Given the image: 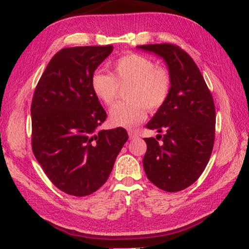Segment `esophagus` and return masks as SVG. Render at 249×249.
Returning a JSON list of instances; mask_svg holds the SVG:
<instances>
[{
  "mask_svg": "<svg viewBox=\"0 0 249 249\" xmlns=\"http://www.w3.org/2000/svg\"><path fill=\"white\" fill-rule=\"evenodd\" d=\"M128 136H129V139L131 140V139H135V138H137V137H138V133H137V131H135V130H129L128 131Z\"/></svg>",
  "mask_w": 249,
  "mask_h": 249,
  "instance_id": "34e87169",
  "label": "esophagus"
}]
</instances>
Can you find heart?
Here are the masks:
<instances>
[{
    "label": "heart",
    "mask_w": 249,
    "mask_h": 249,
    "mask_svg": "<svg viewBox=\"0 0 249 249\" xmlns=\"http://www.w3.org/2000/svg\"><path fill=\"white\" fill-rule=\"evenodd\" d=\"M109 73L95 72L91 88L95 96L106 106H112L125 88L128 100L111 109L109 120L115 127L131 128L146 118V109H160L170 95L171 77L165 67L157 66L150 57L129 53L114 62Z\"/></svg>",
    "instance_id": "1"
}]
</instances>
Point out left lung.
Segmentation results:
<instances>
[{
    "label": "left lung",
    "mask_w": 249,
    "mask_h": 249,
    "mask_svg": "<svg viewBox=\"0 0 249 249\" xmlns=\"http://www.w3.org/2000/svg\"><path fill=\"white\" fill-rule=\"evenodd\" d=\"M137 48L160 56L171 77L167 102L146 124V128L165 134L157 135L161 144L155 138L144 139V171L158 188L179 192L197 181L212 154L216 122L212 94L198 66L179 47L155 44Z\"/></svg>",
    "instance_id": "8db88e82"
}]
</instances>
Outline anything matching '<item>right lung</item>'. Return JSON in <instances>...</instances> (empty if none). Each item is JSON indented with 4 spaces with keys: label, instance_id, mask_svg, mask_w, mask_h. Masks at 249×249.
<instances>
[{
    "label": "right lung",
    "instance_id": "1",
    "mask_svg": "<svg viewBox=\"0 0 249 249\" xmlns=\"http://www.w3.org/2000/svg\"><path fill=\"white\" fill-rule=\"evenodd\" d=\"M113 46L72 47L52 57L31 106L32 149L50 181L65 194L83 197L107 181L128 139L122 127L99 130L107 113L91 78Z\"/></svg>",
    "mask_w": 249,
    "mask_h": 249
}]
</instances>
